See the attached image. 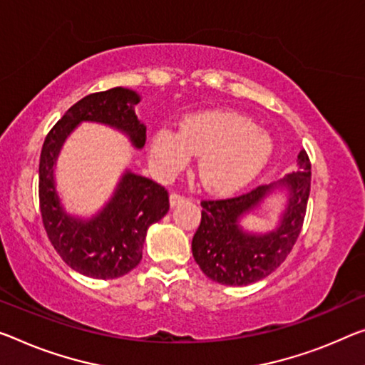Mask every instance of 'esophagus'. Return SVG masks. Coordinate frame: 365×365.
Returning <instances> with one entry per match:
<instances>
[{"label": "esophagus", "instance_id": "34e87169", "mask_svg": "<svg viewBox=\"0 0 365 365\" xmlns=\"http://www.w3.org/2000/svg\"><path fill=\"white\" fill-rule=\"evenodd\" d=\"M186 200H187V197H184V195L178 194V192H173V194L170 195V204H171V207H176V205L182 204V202H186Z\"/></svg>", "mask_w": 365, "mask_h": 365}]
</instances>
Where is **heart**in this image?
<instances>
[{"label":"heart","instance_id":"heart-1","mask_svg":"<svg viewBox=\"0 0 365 365\" xmlns=\"http://www.w3.org/2000/svg\"><path fill=\"white\" fill-rule=\"evenodd\" d=\"M200 153L197 175L210 192L228 194L248 184L267 163L272 140L255 122L235 110H209L190 115L181 133L156 132L150 145L151 165L160 176H175Z\"/></svg>","mask_w":365,"mask_h":365}]
</instances>
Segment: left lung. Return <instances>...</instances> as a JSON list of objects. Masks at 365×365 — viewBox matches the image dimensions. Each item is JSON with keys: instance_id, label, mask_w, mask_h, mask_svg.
Returning <instances> with one entry per match:
<instances>
[{"instance_id": "obj_1", "label": "left lung", "mask_w": 365, "mask_h": 365, "mask_svg": "<svg viewBox=\"0 0 365 365\" xmlns=\"http://www.w3.org/2000/svg\"><path fill=\"white\" fill-rule=\"evenodd\" d=\"M297 166L299 170L279 182L232 199L200 202L202 218L192 238V256L207 277L223 285H248L282 264L299 238L310 195L312 165L305 150L297 156ZM279 188L288 192L279 225L267 234L246 232L239 225L240 218Z\"/></svg>"}]
</instances>
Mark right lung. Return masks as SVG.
<instances>
[{"mask_svg":"<svg viewBox=\"0 0 365 365\" xmlns=\"http://www.w3.org/2000/svg\"><path fill=\"white\" fill-rule=\"evenodd\" d=\"M140 96L127 88L89 94L78 101L53 125L43 142L38 163V200L42 222L53 248L73 271L93 279L125 276L142 259L150 225L170 210L163 186L125 170L103 209L91 218L66 214L55 189L53 168L66 137L81 122L109 125L143 148L147 127L135 115Z\"/></svg>","mask_w":365,"mask_h":365,"instance_id":"obj_1","label":"right lung"}]
</instances>
